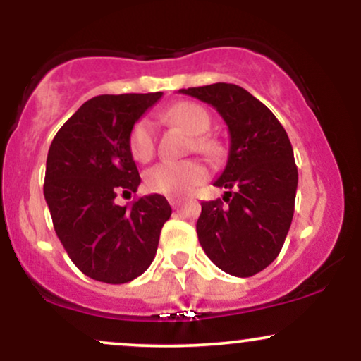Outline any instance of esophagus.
Listing matches in <instances>:
<instances>
[{
  "label": "esophagus",
  "mask_w": 361,
  "mask_h": 361,
  "mask_svg": "<svg viewBox=\"0 0 361 361\" xmlns=\"http://www.w3.org/2000/svg\"><path fill=\"white\" fill-rule=\"evenodd\" d=\"M168 200H169V204H171L173 209H178V207H180V204H181L180 198H176V197H169Z\"/></svg>",
  "instance_id": "esophagus-1"
}]
</instances>
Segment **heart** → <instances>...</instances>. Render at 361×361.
<instances>
[{"label":"heart","mask_w":361,"mask_h":361,"mask_svg":"<svg viewBox=\"0 0 361 361\" xmlns=\"http://www.w3.org/2000/svg\"><path fill=\"white\" fill-rule=\"evenodd\" d=\"M166 117L193 135L192 147H195V151L205 156L217 154V144L205 134L210 128V115L204 106L193 102H180L166 111ZM128 149L137 161L151 159L156 149V132L151 118L142 117L132 126L128 134ZM205 178L207 169L197 159L161 161L147 169L144 181L151 192L169 197H183Z\"/></svg>","instance_id":"heart-1"}]
</instances>
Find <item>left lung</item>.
Segmentation results:
<instances>
[{
  "instance_id": "left-lung-1",
  "label": "left lung",
  "mask_w": 361,
  "mask_h": 361,
  "mask_svg": "<svg viewBox=\"0 0 361 361\" xmlns=\"http://www.w3.org/2000/svg\"><path fill=\"white\" fill-rule=\"evenodd\" d=\"M209 103L229 128V157L215 186L221 198L204 202L197 234L205 255L229 275L252 276L279 256L295 207L297 173L287 132L268 106L241 86L215 82L180 90Z\"/></svg>"
}]
</instances>
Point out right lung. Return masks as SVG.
I'll list each match as a JSON object with an SVG mask.
<instances>
[{
  "label": "right lung",
  "instance_id": "obj_1",
  "mask_svg": "<svg viewBox=\"0 0 361 361\" xmlns=\"http://www.w3.org/2000/svg\"><path fill=\"white\" fill-rule=\"evenodd\" d=\"M161 97L157 91L91 98L49 147L44 197L54 229L73 263L93 280L117 285L142 275L171 217L168 200L157 193L130 207L115 204L118 193L137 192L128 134Z\"/></svg>",
  "mask_w": 361,
  "mask_h": 361
}]
</instances>
